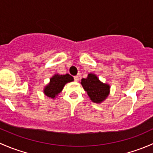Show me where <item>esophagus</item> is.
Listing matches in <instances>:
<instances>
[{"label":"esophagus","mask_w":153,"mask_h":153,"mask_svg":"<svg viewBox=\"0 0 153 153\" xmlns=\"http://www.w3.org/2000/svg\"><path fill=\"white\" fill-rule=\"evenodd\" d=\"M74 80H75V81H78V80H79V77H78V75H76V76L74 77Z\"/></svg>","instance_id":"1"}]
</instances>
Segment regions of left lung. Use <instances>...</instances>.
Wrapping results in <instances>:
<instances>
[{"label": "left lung", "mask_w": 153, "mask_h": 153, "mask_svg": "<svg viewBox=\"0 0 153 153\" xmlns=\"http://www.w3.org/2000/svg\"><path fill=\"white\" fill-rule=\"evenodd\" d=\"M81 84L91 101L96 104L105 101L110 92V86L100 81L95 74H88L86 78L81 79Z\"/></svg>", "instance_id": "1"}]
</instances>
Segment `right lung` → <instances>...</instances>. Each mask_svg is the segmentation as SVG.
<instances>
[{
  "label": "right lung",
  "mask_w": 153,
  "mask_h": 153,
  "mask_svg": "<svg viewBox=\"0 0 153 153\" xmlns=\"http://www.w3.org/2000/svg\"><path fill=\"white\" fill-rule=\"evenodd\" d=\"M74 81L73 77L69 74L59 75L55 74L51 77L49 82L44 88V93L51 98H56L64 89L65 84Z\"/></svg>",
  "instance_id": "1"
}]
</instances>
